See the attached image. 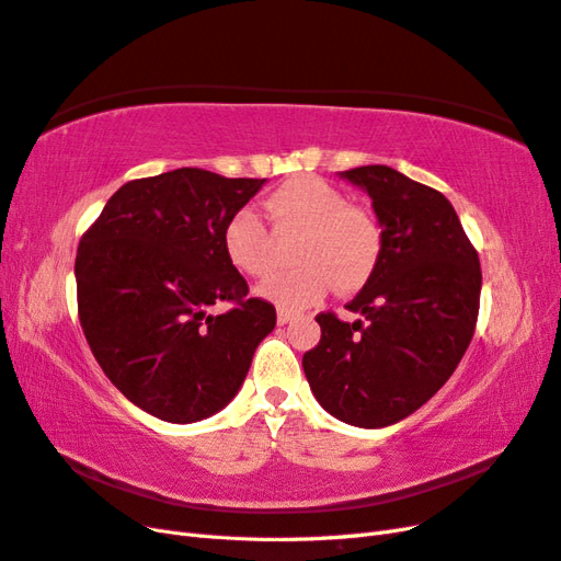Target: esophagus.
I'll use <instances>...</instances> for the list:
<instances>
[{
	"label": "esophagus",
	"instance_id": "obj_1",
	"mask_svg": "<svg viewBox=\"0 0 561 561\" xmlns=\"http://www.w3.org/2000/svg\"><path fill=\"white\" fill-rule=\"evenodd\" d=\"M293 318H295V313H293V311H287V309H278V313H276L278 325H285V322H290Z\"/></svg>",
	"mask_w": 561,
	"mask_h": 561
}]
</instances>
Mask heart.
<instances>
[{
  "label": "heart",
  "mask_w": 561,
  "mask_h": 561,
  "mask_svg": "<svg viewBox=\"0 0 561 561\" xmlns=\"http://www.w3.org/2000/svg\"><path fill=\"white\" fill-rule=\"evenodd\" d=\"M264 219L243 208L225 229L229 262L245 276H264L274 266L278 239L299 236L293 248L297 266L271 274L260 295L280 309H304L316 304L334 285L353 293L371 278L381 260L383 233L365 208L348 206L342 190L316 175H297L283 182L264 203Z\"/></svg>",
  "instance_id": "b5f03b06"
}]
</instances>
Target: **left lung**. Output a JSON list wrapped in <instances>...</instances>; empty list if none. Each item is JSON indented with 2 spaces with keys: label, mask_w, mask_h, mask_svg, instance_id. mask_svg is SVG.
<instances>
[{
  "label": "left lung",
  "mask_w": 561,
  "mask_h": 561,
  "mask_svg": "<svg viewBox=\"0 0 561 561\" xmlns=\"http://www.w3.org/2000/svg\"><path fill=\"white\" fill-rule=\"evenodd\" d=\"M371 198L381 260L346 309L318 313L320 342L301 365L316 400L339 421L383 428L414 414L454 375L474 334L482 271L451 203L388 165L342 173Z\"/></svg>",
  "instance_id": "1"
}]
</instances>
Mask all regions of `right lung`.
<instances>
[{
    "label": "right lung",
    "instance_id": "right-lung-1",
    "mask_svg": "<svg viewBox=\"0 0 561 561\" xmlns=\"http://www.w3.org/2000/svg\"><path fill=\"white\" fill-rule=\"evenodd\" d=\"M266 180L178 168L130 180L81 236L79 322L107 379L147 414L194 423L227 407L276 309L229 262V219ZM229 300L213 317V302Z\"/></svg>",
    "mask_w": 561,
    "mask_h": 561
}]
</instances>
